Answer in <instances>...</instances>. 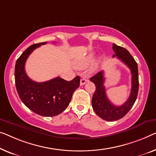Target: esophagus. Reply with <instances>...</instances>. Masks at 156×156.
Instances as JSON below:
<instances>
[{"instance_id":"obj_1","label":"esophagus","mask_w":156,"mask_h":156,"mask_svg":"<svg viewBox=\"0 0 156 156\" xmlns=\"http://www.w3.org/2000/svg\"><path fill=\"white\" fill-rule=\"evenodd\" d=\"M88 81H89V80H88L87 78H85V77L82 78H81V80H80V85H85L86 83L88 82Z\"/></svg>"}]
</instances>
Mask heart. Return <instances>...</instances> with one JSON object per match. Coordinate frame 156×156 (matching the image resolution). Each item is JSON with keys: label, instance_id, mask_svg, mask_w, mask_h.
I'll return each mask as SVG.
<instances>
[{"label": "heart", "instance_id": "obj_1", "mask_svg": "<svg viewBox=\"0 0 156 156\" xmlns=\"http://www.w3.org/2000/svg\"><path fill=\"white\" fill-rule=\"evenodd\" d=\"M95 57H96V55H95V53H90V54L85 56L84 57H83L82 59L77 62V63L76 64V67L78 69L86 68V67L89 66L90 64H91L92 62L94 61ZM97 66H98V64H96L94 66H93L92 70L95 71L96 70V69L97 68Z\"/></svg>", "mask_w": 156, "mask_h": 156}]
</instances>
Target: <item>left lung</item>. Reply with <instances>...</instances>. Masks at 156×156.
<instances>
[{"label":"left lung","mask_w":156,"mask_h":156,"mask_svg":"<svg viewBox=\"0 0 156 156\" xmlns=\"http://www.w3.org/2000/svg\"><path fill=\"white\" fill-rule=\"evenodd\" d=\"M113 50L115 52L113 57H117L128 66L131 71L132 89L128 99L122 105L117 106L113 105L106 96L105 86L104 85L105 80L104 71H99L96 75L90 78V80L94 83L96 87L92 100L93 110L97 115L107 121H114L124 117L134 105L139 91L138 66L136 61L129 54L128 50L124 48L113 44Z\"/></svg>","instance_id":"8db88e82"}]
</instances>
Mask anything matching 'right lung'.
<instances>
[{
    "mask_svg": "<svg viewBox=\"0 0 156 156\" xmlns=\"http://www.w3.org/2000/svg\"><path fill=\"white\" fill-rule=\"evenodd\" d=\"M46 43L34 44L21 55L16 62L15 78L16 89L24 105L37 114L49 117L59 115L68 107L74 91L80 86V77L71 81L57 77L42 83L30 79L24 69L27 58L35 49Z\"/></svg>",
    "mask_w": 156,
    "mask_h": 156,
    "instance_id": "right-lung-1",
    "label": "right lung"
}]
</instances>
